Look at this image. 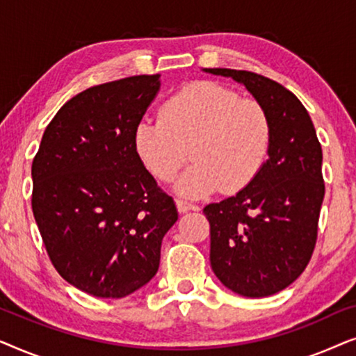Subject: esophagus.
<instances>
[{"mask_svg":"<svg viewBox=\"0 0 356 356\" xmlns=\"http://www.w3.org/2000/svg\"><path fill=\"white\" fill-rule=\"evenodd\" d=\"M177 209L179 213H184V212H189V211H197V206H194V204H189L186 201H181V199H177Z\"/></svg>","mask_w":356,"mask_h":356,"instance_id":"1","label":"esophagus"}]
</instances>
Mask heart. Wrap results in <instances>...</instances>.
<instances>
[{
	"label": "heart",
	"mask_w": 356,
	"mask_h": 356,
	"mask_svg": "<svg viewBox=\"0 0 356 356\" xmlns=\"http://www.w3.org/2000/svg\"><path fill=\"white\" fill-rule=\"evenodd\" d=\"M270 121L262 105L211 81L184 86L170 97L162 118L143 120L134 129L140 162L160 181H172L188 160L194 163L175 184L184 197H204L223 188L238 191L264 165Z\"/></svg>",
	"instance_id": "1"
}]
</instances>
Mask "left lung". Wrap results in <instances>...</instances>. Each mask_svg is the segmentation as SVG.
<instances>
[{"instance_id": "8db88e82", "label": "left lung", "mask_w": 356, "mask_h": 356, "mask_svg": "<svg viewBox=\"0 0 356 356\" xmlns=\"http://www.w3.org/2000/svg\"><path fill=\"white\" fill-rule=\"evenodd\" d=\"M202 71L245 86L270 121L259 173L235 196L204 207L213 274L235 293L262 298L293 284L313 254L324 199L323 149L303 104L279 82L250 71Z\"/></svg>"}]
</instances>
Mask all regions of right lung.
<instances>
[{"instance_id":"right-lung-1","label":"right lung","mask_w":356,"mask_h":356,"mask_svg":"<svg viewBox=\"0 0 356 356\" xmlns=\"http://www.w3.org/2000/svg\"><path fill=\"white\" fill-rule=\"evenodd\" d=\"M160 74L90 87L61 106L32 163V211L60 275L99 298H124L157 274L178 212L134 147Z\"/></svg>"}]
</instances>
